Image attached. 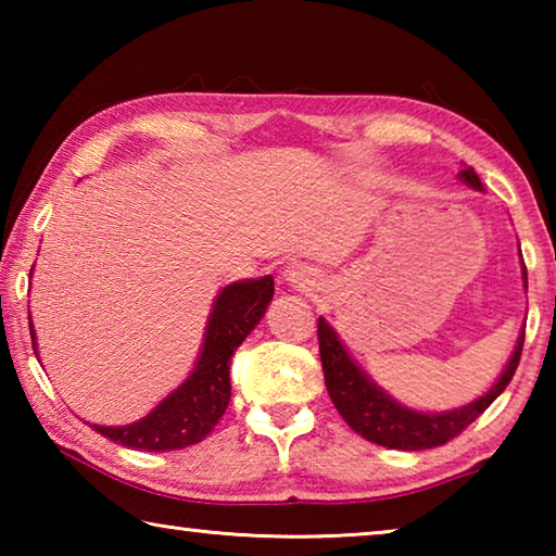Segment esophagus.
<instances>
[{"label":"esophagus","instance_id":"obj_1","mask_svg":"<svg viewBox=\"0 0 556 556\" xmlns=\"http://www.w3.org/2000/svg\"><path fill=\"white\" fill-rule=\"evenodd\" d=\"M285 277H287L289 285L296 287V289H314V287L318 285L316 269L306 267V265H291V267L285 271Z\"/></svg>","mask_w":556,"mask_h":556}]
</instances>
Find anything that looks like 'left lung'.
Returning <instances> with one entry per match:
<instances>
[{
  "label": "left lung",
  "instance_id": "obj_1",
  "mask_svg": "<svg viewBox=\"0 0 556 556\" xmlns=\"http://www.w3.org/2000/svg\"><path fill=\"white\" fill-rule=\"evenodd\" d=\"M460 181H466L476 191H483V184L473 168H464L458 174ZM522 279L527 287V269L522 262ZM525 331L517 338V345L513 351L510 363L505 365L491 390L476 402L466 404V407L441 412V414H425L402 407L397 400H392L388 392L380 390L368 375H365L345 353L343 343L338 341V333L326 324V318H318V353H321L326 390L331 394V402L336 409L345 419L355 434L372 441V444L400 448V451H421L444 446L446 441L458 437L470 421H476L481 414L491 407L497 394H501L507 384H510L513 375L517 370L522 355Z\"/></svg>",
  "mask_w": 556,
  "mask_h": 556
}]
</instances>
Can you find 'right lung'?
<instances>
[{
	"label": "right lung",
	"mask_w": 556,
	"mask_h": 556,
	"mask_svg": "<svg viewBox=\"0 0 556 556\" xmlns=\"http://www.w3.org/2000/svg\"><path fill=\"white\" fill-rule=\"evenodd\" d=\"M271 296H275V279L269 275L225 287L215 299L205 326L199 363L181 388H176L135 425H92V429L115 444L137 451H174L199 444L228 409L230 357L265 316ZM29 328L36 351L34 326L29 324Z\"/></svg>",
	"instance_id": "add662e5"
}]
</instances>
